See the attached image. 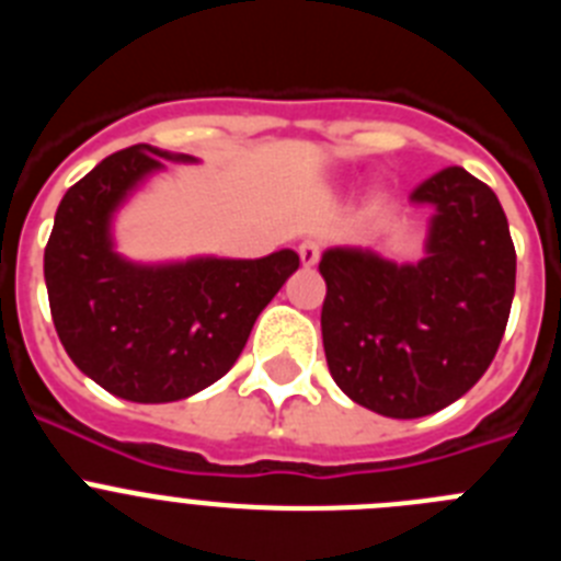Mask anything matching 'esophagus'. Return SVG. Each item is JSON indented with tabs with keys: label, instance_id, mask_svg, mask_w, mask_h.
<instances>
[{
	"label": "esophagus",
	"instance_id": "1",
	"mask_svg": "<svg viewBox=\"0 0 561 561\" xmlns=\"http://www.w3.org/2000/svg\"><path fill=\"white\" fill-rule=\"evenodd\" d=\"M297 255H300L304 266H314L320 261V244H317L314 238H304L300 247H297Z\"/></svg>",
	"mask_w": 561,
	"mask_h": 561
}]
</instances>
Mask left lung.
<instances>
[{
    "label": "left lung",
    "mask_w": 561,
    "mask_h": 561,
    "mask_svg": "<svg viewBox=\"0 0 561 561\" xmlns=\"http://www.w3.org/2000/svg\"><path fill=\"white\" fill-rule=\"evenodd\" d=\"M410 199L435 207L419 264L362 250H329L320 261L331 376L348 399L388 419L438 413L485 374L517 277L508 219L485 182L449 165Z\"/></svg>",
    "instance_id": "obj_1"
}]
</instances>
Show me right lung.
I'll return each instance as SVG.
<instances>
[{
    "label": "right lung",
    "mask_w": 561,
    "mask_h": 561,
    "mask_svg": "<svg viewBox=\"0 0 561 561\" xmlns=\"http://www.w3.org/2000/svg\"><path fill=\"white\" fill-rule=\"evenodd\" d=\"M173 157L131 146L98 162L64 193L44 247V280L58 340L103 390L140 404L199 393L244 351L257 314L300 266L295 250L255 261L196 257L137 266L112 250L108 221L146 173Z\"/></svg>",
    "instance_id": "1"
}]
</instances>
